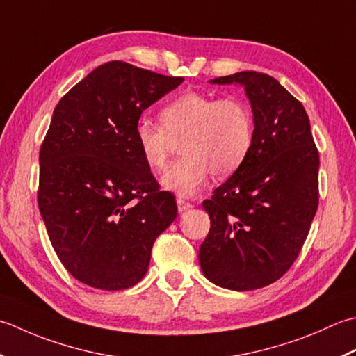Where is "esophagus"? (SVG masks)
Segmentation results:
<instances>
[{
	"label": "esophagus",
	"instance_id": "34e87169",
	"mask_svg": "<svg viewBox=\"0 0 356 356\" xmlns=\"http://www.w3.org/2000/svg\"><path fill=\"white\" fill-rule=\"evenodd\" d=\"M177 204H178V212H179V213H183V212H186V210L193 207L192 202L184 201L183 198H178V200H177Z\"/></svg>",
	"mask_w": 356,
	"mask_h": 356
}]
</instances>
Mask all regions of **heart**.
I'll return each mask as SVG.
<instances>
[{"label":"heart","instance_id":"1","mask_svg":"<svg viewBox=\"0 0 356 356\" xmlns=\"http://www.w3.org/2000/svg\"><path fill=\"white\" fill-rule=\"evenodd\" d=\"M161 124L140 118L135 141L144 161L161 170L181 143L184 156L164 172L163 186L179 197H193L206 186L210 173L229 177L248 158L253 141L249 106L236 97L216 98L187 92L159 112Z\"/></svg>","mask_w":356,"mask_h":356}]
</instances>
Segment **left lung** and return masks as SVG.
Here are the masks:
<instances>
[{
	"label": "left lung",
	"mask_w": 356,
	"mask_h": 356,
	"mask_svg": "<svg viewBox=\"0 0 356 356\" xmlns=\"http://www.w3.org/2000/svg\"><path fill=\"white\" fill-rule=\"evenodd\" d=\"M210 83L244 86L255 129L244 163L202 202L210 230L200 264L216 286L255 290L300 255L318 209L320 155L302 104L273 76L245 70Z\"/></svg>",
	"instance_id": "obj_1"
}]
</instances>
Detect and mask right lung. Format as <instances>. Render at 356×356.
Wrapping results in <instances>:
<instances>
[{
  "instance_id": "add662e5",
  "label": "right lung",
  "mask_w": 356,
  "mask_h": 356,
  "mask_svg": "<svg viewBox=\"0 0 356 356\" xmlns=\"http://www.w3.org/2000/svg\"><path fill=\"white\" fill-rule=\"evenodd\" d=\"M184 78L111 61L75 84L54 111L40 149L38 206L67 272L101 290L135 286L152 245L177 218L135 141V124Z\"/></svg>"
}]
</instances>
